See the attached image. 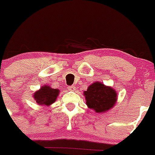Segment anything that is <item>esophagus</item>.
I'll return each mask as SVG.
<instances>
[{"instance_id":"34e87169","label":"esophagus","mask_w":155,"mask_h":155,"mask_svg":"<svg viewBox=\"0 0 155 155\" xmlns=\"http://www.w3.org/2000/svg\"><path fill=\"white\" fill-rule=\"evenodd\" d=\"M68 91H74L75 90H76V87H75V86H74V85H72V86H69V87H68Z\"/></svg>"}]
</instances>
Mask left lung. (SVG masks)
<instances>
[{"instance_id":"1","label":"left lung","mask_w":155,"mask_h":155,"mask_svg":"<svg viewBox=\"0 0 155 155\" xmlns=\"http://www.w3.org/2000/svg\"><path fill=\"white\" fill-rule=\"evenodd\" d=\"M87 107L96 113H104L115 105L117 94L113 87L106 86L103 83L96 81L84 91Z\"/></svg>"}]
</instances>
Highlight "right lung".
<instances>
[{"mask_svg":"<svg viewBox=\"0 0 155 155\" xmlns=\"http://www.w3.org/2000/svg\"><path fill=\"white\" fill-rule=\"evenodd\" d=\"M59 93H60L59 89H54L50 87L49 85L45 84L34 93L33 97L36 101L38 104L48 107L55 102Z\"/></svg>","mask_w":155,"mask_h":155,"instance_id":"right-lung-1","label":"right lung"}]
</instances>
